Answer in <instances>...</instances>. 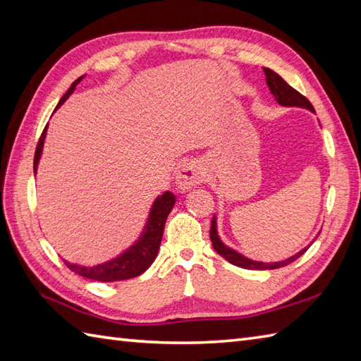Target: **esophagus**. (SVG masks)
<instances>
[{"instance_id":"obj_1","label":"esophagus","mask_w":361,"mask_h":361,"mask_svg":"<svg viewBox=\"0 0 361 361\" xmlns=\"http://www.w3.org/2000/svg\"><path fill=\"white\" fill-rule=\"evenodd\" d=\"M202 183V172L200 167L195 163H188L180 169L178 175H176V188H178L181 192L185 190L192 189Z\"/></svg>"}]
</instances>
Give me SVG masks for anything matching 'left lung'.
I'll return each instance as SVG.
<instances>
[{"instance_id":"1","label":"left lung","mask_w":361,"mask_h":361,"mask_svg":"<svg viewBox=\"0 0 361 361\" xmlns=\"http://www.w3.org/2000/svg\"><path fill=\"white\" fill-rule=\"evenodd\" d=\"M264 73H265V80H267V85L270 88L271 94L274 96L276 102L279 105L283 106H299V109H307L310 111L315 113L313 110L312 104L305 99L301 93H298L295 88H291L288 83L283 80L278 73H274L270 68H264ZM209 237H211V242H212V247L216 250L219 255L226 259L229 264L237 265V267H242V268H247V270H274V268H281V267H286L291 262H295V260L302 256L307 248H302L299 252H296L295 256H291L288 259H283L279 260V262H257V260H252L242 256L240 252H237L235 250L229 248L228 245H225L224 242L220 240L219 233H217V219L216 216L212 217L211 221V231H209Z\"/></svg>"}]
</instances>
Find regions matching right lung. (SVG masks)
I'll return each instance as SVG.
<instances>
[{"mask_svg": "<svg viewBox=\"0 0 361 361\" xmlns=\"http://www.w3.org/2000/svg\"><path fill=\"white\" fill-rule=\"evenodd\" d=\"M83 78H85V75H80L79 79H75L71 83L70 90H68L63 94V97L60 99L56 110L73 94V91L75 90L78 83ZM46 130H48V126L44 127L43 133L40 136V141L37 144V150L34 157V173H37V167H38V163H40ZM173 204H175V195L172 192L166 190L163 195H159L152 204L147 224H145L144 231L140 235V239H137L132 247H128L124 252H121L119 256L106 260L104 264H97L93 267H83V265L71 264L68 262V260H65L66 267L70 268L71 271L78 273L79 276H83V278L101 281V282L126 281L142 274L153 264V260H155L158 255L159 243H161V239H163L166 220H167L169 212L172 211Z\"/></svg>", "mask_w": 361, "mask_h": 361, "instance_id": "obj_1", "label": "right lung"}]
</instances>
